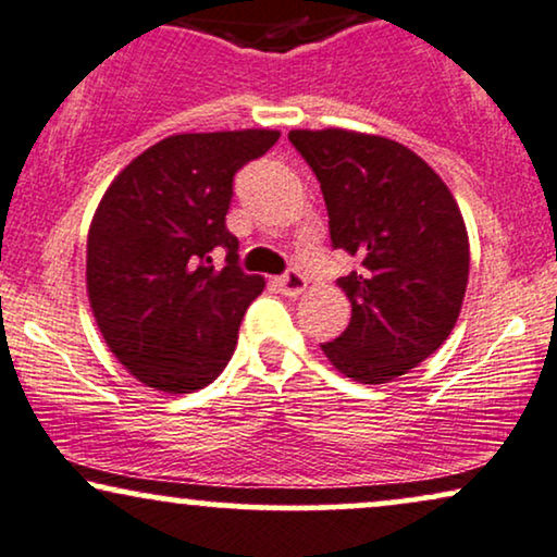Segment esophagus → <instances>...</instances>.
Wrapping results in <instances>:
<instances>
[{
  "mask_svg": "<svg viewBox=\"0 0 557 557\" xmlns=\"http://www.w3.org/2000/svg\"><path fill=\"white\" fill-rule=\"evenodd\" d=\"M306 285H308V280L302 277V274H300L298 270L285 272L283 277L277 280L280 293H283V295H290V298H298V295H300L302 290H306Z\"/></svg>",
  "mask_w": 557,
  "mask_h": 557,
  "instance_id": "obj_1",
  "label": "esophagus"
}]
</instances>
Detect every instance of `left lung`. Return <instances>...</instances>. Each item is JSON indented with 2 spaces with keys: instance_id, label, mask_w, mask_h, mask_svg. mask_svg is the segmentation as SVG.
I'll use <instances>...</instances> for the list:
<instances>
[{
  "instance_id": "8db88e82",
  "label": "left lung",
  "mask_w": 557,
  "mask_h": 557,
  "mask_svg": "<svg viewBox=\"0 0 557 557\" xmlns=\"http://www.w3.org/2000/svg\"><path fill=\"white\" fill-rule=\"evenodd\" d=\"M321 182L334 249L360 259L336 280L349 326L323 355L342 375L380 385L445 344L468 287L466 221L440 174L404 144L368 133L290 131Z\"/></svg>"
}]
</instances>
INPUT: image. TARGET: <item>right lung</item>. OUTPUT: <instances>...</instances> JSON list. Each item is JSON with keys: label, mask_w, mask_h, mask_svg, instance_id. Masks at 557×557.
I'll use <instances>...</instances> for the list:
<instances>
[{"label": "right lung", "mask_w": 557, "mask_h": 557, "mask_svg": "<svg viewBox=\"0 0 557 557\" xmlns=\"http://www.w3.org/2000/svg\"><path fill=\"white\" fill-rule=\"evenodd\" d=\"M277 131L169 136L112 180L87 236V293L104 342L153 391L193 393L221 375L238 326L264 290L238 267L226 228L234 174L277 144ZM227 249L215 271L212 251Z\"/></svg>", "instance_id": "add662e5"}]
</instances>
